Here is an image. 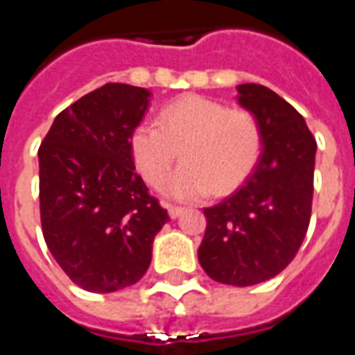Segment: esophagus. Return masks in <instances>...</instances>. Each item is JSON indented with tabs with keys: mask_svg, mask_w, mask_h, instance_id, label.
Wrapping results in <instances>:
<instances>
[{
	"mask_svg": "<svg viewBox=\"0 0 355 355\" xmlns=\"http://www.w3.org/2000/svg\"><path fill=\"white\" fill-rule=\"evenodd\" d=\"M165 207L169 211L171 218H178V216L184 213V207H178V205H171V203H165Z\"/></svg>",
	"mask_w": 355,
	"mask_h": 355,
	"instance_id": "34e87169",
	"label": "esophagus"
}]
</instances>
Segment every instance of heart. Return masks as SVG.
Masks as SVG:
<instances>
[{"instance_id": "1", "label": "heart", "mask_w": 355, "mask_h": 355, "mask_svg": "<svg viewBox=\"0 0 355 355\" xmlns=\"http://www.w3.org/2000/svg\"><path fill=\"white\" fill-rule=\"evenodd\" d=\"M262 132L257 117L243 108L188 94L163 106L157 125L142 121L129 137L132 163L152 188H159L177 162L182 165L165 184L178 200H201L238 188L261 157Z\"/></svg>"}]
</instances>
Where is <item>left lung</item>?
Returning a JSON list of instances; mask_svg holds the SVG:
<instances>
[{"instance_id":"left-lung-1","label":"left lung","mask_w":355,"mask_h":355,"mask_svg":"<svg viewBox=\"0 0 355 355\" xmlns=\"http://www.w3.org/2000/svg\"><path fill=\"white\" fill-rule=\"evenodd\" d=\"M238 102L261 125L262 152L245 184L213 207L198 259L218 283L249 287L287 268L310 224L315 139L304 117L272 89L238 85Z\"/></svg>"}]
</instances>
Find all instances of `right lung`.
<instances>
[{
  "label": "right lung",
  "mask_w": 355,
  "mask_h": 355,
  "mask_svg": "<svg viewBox=\"0 0 355 355\" xmlns=\"http://www.w3.org/2000/svg\"><path fill=\"white\" fill-rule=\"evenodd\" d=\"M150 96L125 83L94 89L55 117L37 152L45 243L66 275L91 293L139 282L155 234L169 220L129 152Z\"/></svg>",
  "instance_id": "add662e5"
}]
</instances>
